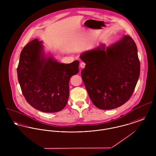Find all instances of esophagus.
I'll use <instances>...</instances> for the list:
<instances>
[{
  "instance_id": "1",
  "label": "esophagus",
  "mask_w": 156,
  "mask_h": 156,
  "mask_svg": "<svg viewBox=\"0 0 156 156\" xmlns=\"http://www.w3.org/2000/svg\"><path fill=\"white\" fill-rule=\"evenodd\" d=\"M85 66V64L84 63V62H80V67L81 68H84Z\"/></svg>"
}]
</instances>
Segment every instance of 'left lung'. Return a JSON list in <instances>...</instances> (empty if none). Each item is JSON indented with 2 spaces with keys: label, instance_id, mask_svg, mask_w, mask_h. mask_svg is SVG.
<instances>
[{
  "label": "left lung",
  "instance_id": "1",
  "mask_svg": "<svg viewBox=\"0 0 156 156\" xmlns=\"http://www.w3.org/2000/svg\"><path fill=\"white\" fill-rule=\"evenodd\" d=\"M82 78L89 98L100 109L117 108L131 97L140 74L137 48L127 35L81 53Z\"/></svg>",
  "mask_w": 156,
  "mask_h": 156
}]
</instances>
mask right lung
Listing matches in <instances>:
<instances>
[{
  "label": "right lung",
  "mask_w": 156,
  "mask_h": 156,
  "mask_svg": "<svg viewBox=\"0 0 156 156\" xmlns=\"http://www.w3.org/2000/svg\"><path fill=\"white\" fill-rule=\"evenodd\" d=\"M43 41L35 39L20 55L17 76L23 94L35 109L46 113L62 111L69 97V81L79 70V62H58L46 53Z\"/></svg>",
  "instance_id": "obj_1"
}]
</instances>
